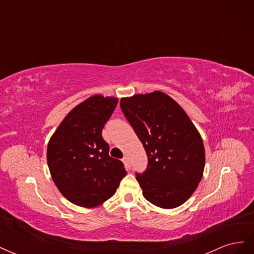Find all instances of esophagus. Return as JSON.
I'll return each mask as SVG.
<instances>
[{
	"label": "esophagus",
	"instance_id": "esophagus-1",
	"mask_svg": "<svg viewBox=\"0 0 254 254\" xmlns=\"http://www.w3.org/2000/svg\"><path fill=\"white\" fill-rule=\"evenodd\" d=\"M123 162H124V164H125V166H126L127 168H130V161H129V158H128V157H124V158H123Z\"/></svg>",
	"mask_w": 254,
	"mask_h": 254
}]
</instances>
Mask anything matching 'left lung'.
I'll list each match as a JSON object with an SVG mask.
<instances>
[{"label": "left lung", "instance_id": "8db88e82", "mask_svg": "<svg viewBox=\"0 0 254 254\" xmlns=\"http://www.w3.org/2000/svg\"><path fill=\"white\" fill-rule=\"evenodd\" d=\"M121 109L147 153L136 180L143 196L162 209L186 202L201 181L205 153L197 128L176 101L161 91L121 98Z\"/></svg>", "mask_w": 254, "mask_h": 254}]
</instances>
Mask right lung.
Listing matches in <instances>:
<instances>
[{
    "instance_id": "1",
    "label": "right lung",
    "mask_w": 254,
    "mask_h": 254,
    "mask_svg": "<svg viewBox=\"0 0 254 254\" xmlns=\"http://www.w3.org/2000/svg\"><path fill=\"white\" fill-rule=\"evenodd\" d=\"M119 99L93 95L66 114L48 144L47 159L57 189L68 201L92 209L117 191L126 176L120 160L109 156L102 130Z\"/></svg>"
}]
</instances>
